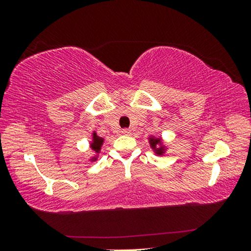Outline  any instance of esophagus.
<instances>
[{"mask_svg": "<svg viewBox=\"0 0 251 251\" xmlns=\"http://www.w3.org/2000/svg\"><path fill=\"white\" fill-rule=\"evenodd\" d=\"M130 133H131V130L128 129V128L122 129V134H123V135H130Z\"/></svg>", "mask_w": 251, "mask_h": 251, "instance_id": "1", "label": "esophagus"}]
</instances>
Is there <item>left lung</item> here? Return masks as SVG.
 <instances>
[{"label":"left lung","mask_w":251,"mask_h":251,"mask_svg":"<svg viewBox=\"0 0 251 251\" xmlns=\"http://www.w3.org/2000/svg\"><path fill=\"white\" fill-rule=\"evenodd\" d=\"M148 143H150L151 148L156 155L164 156L166 154L168 147L166 144L163 142V138L159 137V136H154V135L148 136Z\"/></svg>","instance_id":"8db88e82"}]
</instances>
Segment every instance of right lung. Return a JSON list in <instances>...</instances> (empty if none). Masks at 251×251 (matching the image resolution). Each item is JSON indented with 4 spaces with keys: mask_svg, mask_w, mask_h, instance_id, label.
<instances>
[{
    "mask_svg": "<svg viewBox=\"0 0 251 251\" xmlns=\"http://www.w3.org/2000/svg\"><path fill=\"white\" fill-rule=\"evenodd\" d=\"M104 141H105V138L100 137V136L96 134L95 130L93 131V133H92V141L90 142V148L93 151H94V155H93L90 158L91 163H94V161H96L97 158H99V156L100 154L101 146H103V144H104Z\"/></svg>",
    "mask_w": 251,
    "mask_h": 251,
    "instance_id": "add662e5",
    "label": "right lung"
}]
</instances>
